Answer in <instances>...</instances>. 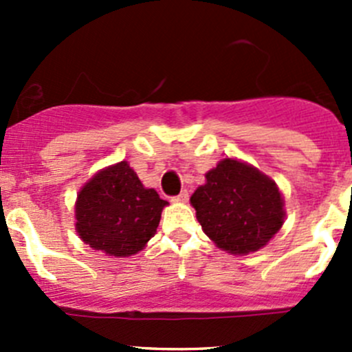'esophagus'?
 Listing matches in <instances>:
<instances>
[{
    "label": "esophagus",
    "mask_w": 352,
    "mask_h": 352,
    "mask_svg": "<svg viewBox=\"0 0 352 352\" xmlns=\"http://www.w3.org/2000/svg\"><path fill=\"white\" fill-rule=\"evenodd\" d=\"M187 199H189V192L187 190H182V192L179 194V196L172 197L173 202H187Z\"/></svg>",
    "instance_id": "34e87169"
}]
</instances>
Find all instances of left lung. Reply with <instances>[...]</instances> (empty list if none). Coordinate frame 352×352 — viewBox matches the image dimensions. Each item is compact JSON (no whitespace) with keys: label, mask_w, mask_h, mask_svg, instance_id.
<instances>
[{"label":"left lung","mask_w":352,"mask_h":352,"mask_svg":"<svg viewBox=\"0 0 352 352\" xmlns=\"http://www.w3.org/2000/svg\"><path fill=\"white\" fill-rule=\"evenodd\" d=\"M190 204L206 235L232 254L262 248L285 221V202L274 180L232 158L206 173Z\"/></svg>","instance_id":"1"}]
</instances>
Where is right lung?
I'll list each match as a JSON object with an SVG mask.
<instances>
[{"mask_svg": "<svg viewBox=\"0 0 352 352\" xmlns=\"http://www.w3.org/2000/svg\"><path fill=\"white\" fill-rule=\"evenodd\" d=\"M168 204L146 189L127 162L98 172L78 194L76 230L95 250L129 257L143 250Z\"/></svg>", "mask_w": 352, "mask_h": 352, "instance_id": "1", "label": "right lung"}]
</instances>
